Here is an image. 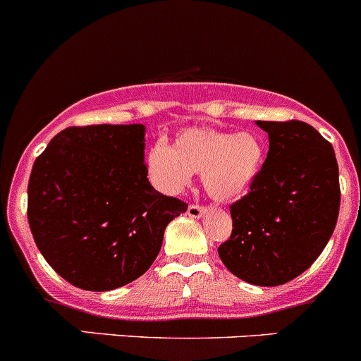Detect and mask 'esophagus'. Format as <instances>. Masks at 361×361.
I'll return each instance as SVG.
<instances>
[{
    "label": "esophagus",
    "instance_id": "obj_1",
    "mask_svg": "<svg viewBox=\"0 0 361 361\" xmlns=\"http://www.w3.org/2000/svg\"><path fill=\"white\" fill-rule=\"evenodd\" d=\"M204 212H207V208L201 207V204H190V207H188V210H187V214L190 215V217L197 219V217H201Z\"/></svg>",
    "mask_w": 361,
    "mask_h": 361
}]
</instances>
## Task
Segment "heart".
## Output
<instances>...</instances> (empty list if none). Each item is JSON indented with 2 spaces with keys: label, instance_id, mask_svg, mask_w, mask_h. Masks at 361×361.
<instances>
[{
  "label": "heart",
  "instance_id": "1",
  "mask_svg": "<svg viewBox=\"0 0 361 361\" xmlns=\"http://www.w3.org/2000/svg\"><path fill=\"white\" fill-rule=\"evenodd\" d=\"M149 171L167 192H181L192 173L203 174L207 192L217 201L244 196L264 164V144L251 131L226 133L190 128L174 139L173 147L158 142L147 153Z\"/></svg>",
  "mask_w": 361,
  "mask_h": 361
}]
</instances>
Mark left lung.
Returning <instances> with one entry per match:
<instances>
[{
  "label": "left lung",
  "mask_w": 361,
  "mask_h": 361,
  "mask_svg": "<svg viewBox=\"0 0 361 361\" xmlns=\"http://www.w3.org/2000/svg\"><path fill=\"white\" fill-rule=\"evenodd\" d=\"M269 153L251 190L230 207L233 230L219 257L237 278L276 287L298 278L331 238L340 210L335 151L302 121H257Z\"/></svg>",
  "instance_id": "1"
}]
</instances>
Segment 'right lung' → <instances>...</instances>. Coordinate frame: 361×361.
<instances>
[{
  "mask_svg": "<svg viewBox=\"0 0 361 361\" xmlns=\"http://www.w3.org/2000/svg\"><path fill=\"white\" fill-rule=\"evenodd\" d=\"M144 124L71 126L28 181V222L49 265L74 287L114 290L144 274L187 203L147 180Z\"/></svg>",
  "mask_w": 361,
  "mask_h": 361,
  "instance_id": "1",
  "label": "right lung"
}]
</instances>
